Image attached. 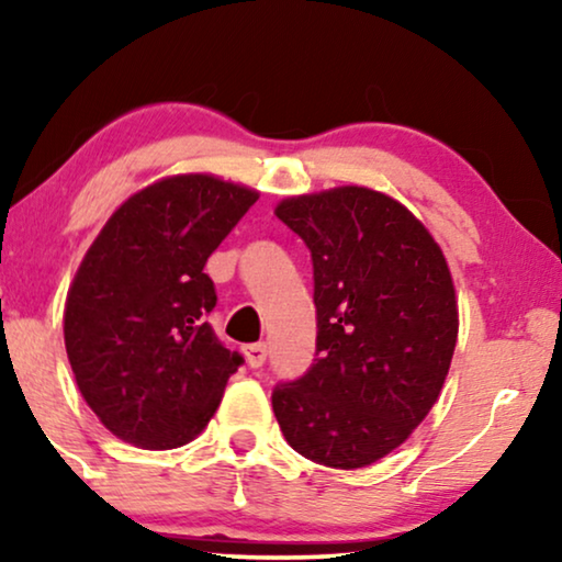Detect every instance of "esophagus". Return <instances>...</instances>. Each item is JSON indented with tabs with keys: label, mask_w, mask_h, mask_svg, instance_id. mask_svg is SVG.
Listing matches in <instances>:
<instances>
[{
	"label": "esophagus",
	"mask_w": 562,
	"mask_h": 562,
	"mask_svg": "<svg viewBox=\"0 0 562 562\" xmlns=\"http://www.w3.org/2000/svg\"><path fill=\"white\" fill-rule=\"evenodd\" d=\"M243 352H245V360H248V366H250V368H260V366L266 363V358H268V348H266V342H252V345H245Z\"/></svg>",
	"instance_id": "esophagus-1"
}]
</instances>
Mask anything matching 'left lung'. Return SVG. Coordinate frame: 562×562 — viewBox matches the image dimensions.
<instances>
[{
    "label": "left lung",
    "mask_w": 562,
    "mask_h": 562,
    "mask_svg": "<svg viewBox=\"0 0 562 562\" xmlns=\"http://www.w3.org/2000/svg\"><path fill=\"white\" fill-rule=\"evenodd\" d=\"M276 217L312 252L317 358L273 389V414L299 456L371 465L427 417L450 371L448 260L404 204L366 187L289 196Z\"/></svg>",
    "instance_id": "left-lung-1"
}]
</instances>
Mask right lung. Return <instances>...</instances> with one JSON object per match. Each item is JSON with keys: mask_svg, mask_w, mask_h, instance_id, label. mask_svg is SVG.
I'll use <instances>...</instances> for the list:
<instances>
[{"mask_svg": "<svg viewBox=\"0 0 562 562\" xmlns=\"http://www.w3.org/2000/svg\"><path fill=\"white\" fill-rule=\"evenodd\" d=\"M258 191L210 173L168 176L127 199L91 243L66 296L64 337L83 402L145 450L187 445L243 363L214 335L204 273Z\"/></svg>", "mask_w": 562, "mask_h": 562, "instance_id": "obj_1", "label": "right lung"}]
</instances>
